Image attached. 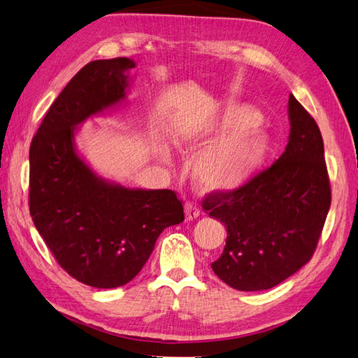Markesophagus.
<instances>
[{
	"mask_svg": "<svg viewBox=\"0 0 358 358\" xmlns=\"http://www.w3.org/2000/svg\"><path fill=\"white\" fill-rule=\"evenodd\" d=\"M185 213H186V220L187 221H194V220H196L199 217V209H198L195 204L187 203L185 206Z\"/></svg>",
	"mask_w": 358,
	"mask_h": 358,
	"instance_id": "obj_1",
	"label": "esophagus"
}]
</instances>
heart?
Wrapping results in <instances>:
<instances>
[{
	"mask_svg": "<svg viewBox=\"0 0 358 358\" xmlns=\"http://www.w3.org/2000/svg\"><path fill=\"white\" fill-rule=\"evenodd\" d=\"M261 122V114L253 106L235 102L207 117L178 124V146L212 143L194 163V178L199 187L231 192L248 185L262 171L271 152L273 138ZM152 152L160 162H169V149L159 138L154 140Z\"/></svg>",
	"mask_w": 358,
	"mask_h": 358,
	"instance_id": "b5f03b06",
	"label": "heart"
}]
</instances>
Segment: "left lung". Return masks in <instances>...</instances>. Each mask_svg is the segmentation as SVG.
Listing matches in <instances>:
<instances>
[{
  "label": "left lung",
  "mask_w": 358,
  "mask_h": 358,
  "mask_svg": "<svg viewBox=\"0 0 358 358\" xmlns=\"http://www.w3.org/2000/svg\"><path fill=\"white\" fill-rule=\"evenodd\" d=\"M288 120L285 151L268 169L235 192L210 194L203 201L209 217L227 227L226 247L212 270L239 292L273 288L301 270L311 259L329 210L320 129L293 94Z\"/></svg>",
  "instance_id": "obj_1"
}]
</instances>
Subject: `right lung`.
Segmentation results:
<instances>
[{"instance_id":"right-lung-1","label":"right lung","mask_w":358,"mask_h":358,"mask_svg":"<svg viewBox=\"0 0 358 358\" xmlns=\"http://www.w3.org/2000/svg\"><path fill=\"white\" fill-rule=\"evenodd\" d=\"M134 66L129 57L87 64L56 97L30 145L33 224L61 267L94 288L128 284L162 231L185 220L176 192L106 180L76 146L82 123L127 102Z\"/></svg>"}]
</instances>
